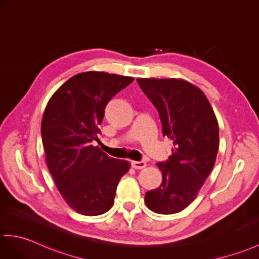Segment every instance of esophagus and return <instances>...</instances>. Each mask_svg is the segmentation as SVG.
Instances as JSON below:
<instances>
[{"label":"esophagus","instance_id":"esophagus-1","mask_svg":"<svg viewBox=\"0 0 259 259\" xmlns=\"http://www.w3.org/2000/svg\"><path fill=\"white\" fill-rule=\"evenodd\" d=\"M146 165H147V163L144 161H132L131 162V166L137 170L143 169V167H146Z\"/></svg>","mask_w":259,"mask_h":259}]
</instances>
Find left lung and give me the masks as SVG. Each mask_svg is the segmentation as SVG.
<instances>
[{
    "label": "left lung",
    "mask_w": 259,
    "mask_h": 259,
    "mask_svg": "<svg viewBox=\"0 0 259 259\" xmlns=\"http://www.w3.org/2000/svg\"><path fill=\"white\" fill-rule=\"evenodd\" d=\"M137 81L159 111L163 137L173 143L172 155L157 163L162 183L148 191L144 201L154 213H179L194 201L213 169L220 146L218 120L206 96L189 81L176 78Z\"/></svg>",
    "instance_id": "8db88e82"
}]
</instances>
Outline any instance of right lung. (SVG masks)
Segmentation results:
<instances>
[{
  "label": "right lung",
  "mask_w": 259,
  "mask_h": 259,
  "mask_svg": "<svg viewBox=\"0 0 259 259\" xmlns=\"http://www.w3.org/2000/svg\"><path fill=\"white\" fill-rule=\"evenodd\" d=\"M135 78L86 71L59 87L45 108L41 140L46 163L65 202L77 213L96 216L111 208L117 185L130 169L125 160L109 158L92 142L105 108Z\"/></svg>",
  "instance_id": "right-lung-1"
}]
</instances>
